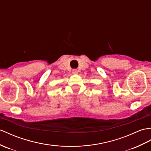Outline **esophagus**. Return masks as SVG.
I'll use <instances>...</instances> for the list:
<instances>
[{
  "label": "esophagus",
  "mask_w": 151,
  "mask_h": 151,
  "mask_svg": "<svg viewBox=\"0 0 151 151\" xmlns=\"http://www.w3.org/2000/svg\"><path fill=\"white\" fill-rule=\"evenodd\" d=\"M72 73H73V74H75V75L78 74V70L76 69H73Z\"/></svg>",
  "instance_id": "34e87169"
}]
</instances>
